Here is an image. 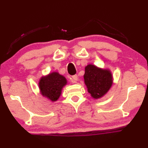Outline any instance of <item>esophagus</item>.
Segmentation results:
<instances>
[{"instance_id": "obj_1", "label": "esophagus", "mask_w": 148, "mask_h": 148, "mask_svg": "<svg viewBox=\"0 0 148 148\" xmlns=\"http://www.w3.org/2000/svg\"><path fill=\"white\" fill-rule=\"evenodd\" d=\"M78 80H79V77H78L77 75L72 76V79H71V81H72V83H77Z\"/></svg>"}]
</instances>
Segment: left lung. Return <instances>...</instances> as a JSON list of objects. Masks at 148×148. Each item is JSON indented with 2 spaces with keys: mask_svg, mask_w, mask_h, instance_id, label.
Listing matches in <instances>:
<instances>
[{
  "mask_svg": "<svg viewBox=\"0 0 148 148\" xmlns=\"http://www.w3.org/2000/svg\"><path fill=\"white\" fill-rule=\"evenodd\" d=\"M83 77L88 93L95 99L108 93L113 84L112 74L109 69L100 68L92 64L85 67Z\"/></svg>",
  "mask_w": 148,
  "mask_h": 148,
  "instance_id": "1",
  "label": "left lung"
}]
</instances>
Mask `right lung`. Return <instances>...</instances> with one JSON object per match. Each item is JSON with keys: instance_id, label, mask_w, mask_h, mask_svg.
<instances>
[{"instance_id": "add662e5", "label": "right lung", "mask_w": 148, "mask_h": 148, "mask_svg": "<svg viewBox=\"0 0 148 148\" xmlns=\"http://www.w3.org/2000/svg\"><path fill=\"white\" fill-rule=\"evenodd\" d=\"M65 76L57 72L49 73L47 76H42L39 80L38 86L40 94L52 102L59 99L62 90L67 85Z\"/></svg>"}]
</instances>
